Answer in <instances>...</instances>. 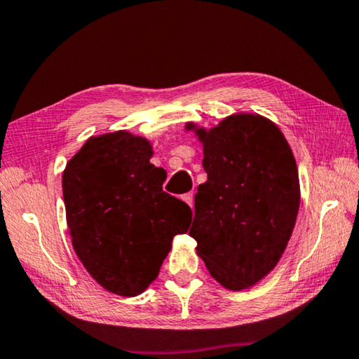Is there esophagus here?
Masks as SVG:
<instances>
[{
	"label": "esophagus",
	"instance_id": "1",
	"mask_svg": "<svg viewBox=\"0 0 359 359\" xmlns=\"http://www.w3.org/2000/svg\"><path fill=\"white\" fill-rule=\"evenodd\" d=\"M182 199H184V201H185L188 205H190V208H193V194H191V193L184 194V198H182Z\"/></svg>",
	"mask_w": 359,
	"mask_h": 359
}]
</instances>
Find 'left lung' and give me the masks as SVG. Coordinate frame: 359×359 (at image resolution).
Segmentation results:
<instances>
[{
    "instance_id": "8db88e82",
    "label": "left lung",
    "mask_w": 359,
    "mask_h": 359,
    "mask_svg": "<svg viewBox=\"0 0 359 359\" xmlns=\"http://www.w3.org/2000/svg\"><path fill=\"white\" fill-rule=\"evenodd\" d=\"M203 144L208 182L198 187L190 228L210 276L231 291L252 288L280 261L301 203L293 151L274 121L236 112L205 130L185 125Z\"/></svg>"
}]
</instances>
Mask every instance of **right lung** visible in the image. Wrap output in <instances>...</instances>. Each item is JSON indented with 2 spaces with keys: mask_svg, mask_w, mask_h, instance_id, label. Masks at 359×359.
<instances>
[{
  "mask_svg": "<svg viewBox=\"0 0 359 359\" xmlns=\"http://www.w3.org/2000/svg\"><path fill=\"white\" fill-rule=\"evenodd\" d=\"M154 145L118 130L92 136L66 163L63 198L74 252L102 288L137 296L158 277L191 209L163 191Z\"/></svg>",
  "mask_w": 359,
  "mask_h": 359,
  "instance_id": "right-lung-1",
  "label": "right lung"
}]
</instances>
